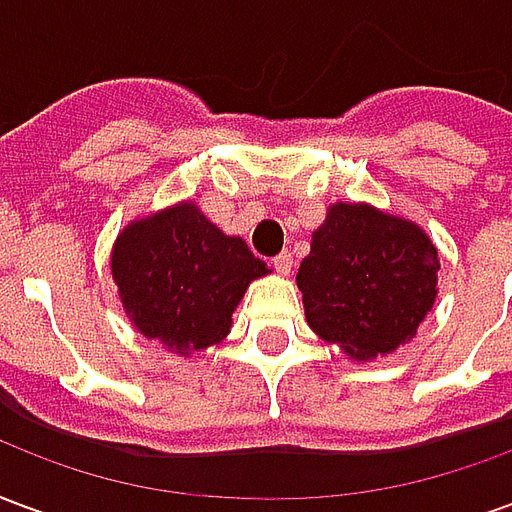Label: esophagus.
Returning <instances> with one entry per match:
<instances>
[{
  "instance_id": "1",
  "label": "esophagus",
  "mask_w": 512,
  "mask_h": 512,
  "mask_svg": "<svg viewBox=\"0 0 512 512\" xmlns=\"http://www.w3.org/2000/svg\"><path fill=\"white\" fill-rule=\"evenodd\" d=\"M274 268H277L279 274H285V277H288L290 268H293V255H290V252H279V255L274 257Z\"/></svg>"
}]
</instances>
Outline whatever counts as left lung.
<instances>
[{"label":"left lung","instance_id":"left-lung-1","mask_svg":"<svg viewBox=\"0 0 512 512\" xmlns=\"http://www.w3.org/2000/svg\"><path fill=\"white\" fill-rule=\"evenodd\" d=\"M436 271L439 252L417 224L337 202L296 282L312 332L354 359H373L414 337L436 299Z\"/></svg>","mask_w":512,"mask_h":512}]
</instances>
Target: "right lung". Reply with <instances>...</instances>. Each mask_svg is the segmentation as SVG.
<instances>
[{
  "instance_id": "obj_1",
  "label": "right lung",
  "mask_w": 512,
  "mask_h": 512,
  "mask_svg": "<svg viewBox=\"0 0 512 512\" xmlns=\"http://www.w3.org/2000/svg\"><path fill=\"white\" fill-rule=\"evenodd\" d=\"M266 271L241 238L224 235L191 202L131 224L112 255L134 326L178 354L219 343L249 282Z\"/></svg>"
}]
</instances>
